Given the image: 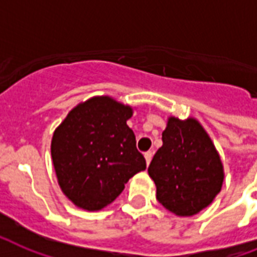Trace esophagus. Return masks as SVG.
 <instances>
[{"label":"esophagus","instance_id":"esophagus-1","mask_svg":"<svg viewBox=\"0 0 257 257\" xmlns=\"http://www.w3.org/2000/svg\"><path fill=\"white\" fill-rule=\"evenodd\" d=\"M151 158H153V153H151V151H147V153H145V160H146L147 165L150 164Z\"/></svg>","mask_w":257,"mask_h":257}]
</instances>
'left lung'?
Returning <instances> with one entry per match:
<instances>
[{
	"label": "left lung",
	"instance_id": "1",
	"mask_svg": "<svg viewBox=\"0 0 257 257\" xmlns=\"http://www.w3.org/2000/svg\"><path fill=\"white\" fill-rule=\"evenodd\" d=\"M164 145L149 166L157 200L177 216H194L221 190L224 169L217 150L198 120L169 118Z\"/></svg>",
	"mask_w": 257,
	"mask_h": 257
}]
</instances>
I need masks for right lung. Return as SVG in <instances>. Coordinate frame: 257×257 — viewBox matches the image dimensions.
Here are the masks:
<instances>
[{
  "label": "right lung",
  "instance_id": "add662e5",
  "mask_svg": "<svg viewBox=\"0 0 257 257\" xmlns=\"http://www.w3.org/2000/svg\"><path fill=\"white\" fill-rule=\"evenodd\" d=\"M133 108L110 96L91 97L69 111L52 137L51 154L61 190L81 209L100 210L146 169L127 120Z\"/></svg>",
  "mask_w": 257,
  "mask_h": 257
}]
</instances>
